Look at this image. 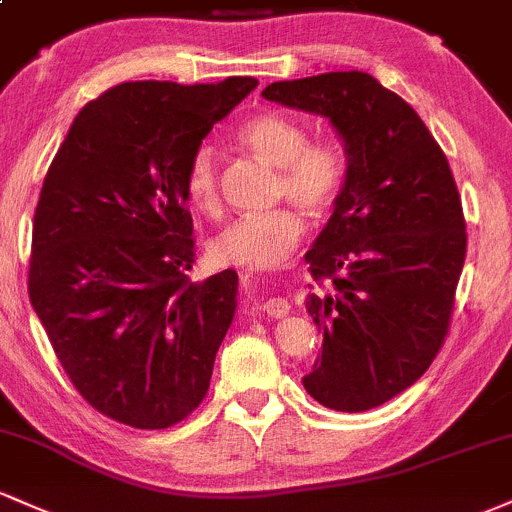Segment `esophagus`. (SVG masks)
Masks as SVG:
<instances>
[{"instance_id":"1","label":"esophagus","mask_w":512,"mask_h":512,"mask_svg":"<svg viewBox=\"0 0 512 512\" xmlns=\"http://www.w3.org/2000/svg\"><path fill=\"white\" fill-rule=\"evenodd\" d=\"M289 301L284 299H267L262 303V313H265L267 318H284L289 316Z\"/></svg>"}]
</instances>
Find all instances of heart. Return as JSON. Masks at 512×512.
Returning a JSON list of instances; mask_svg holds the SVG:
<instances>
[{
	"label": "heart",
	"instance_id": "1",
	"mask_svg": "<svg viewBox=\"0 0 512 512\" xmlns=\"http://www.w3.org/2000/svg\"><path fill=\"white\" fill-rule=\"evenodd\" d=\"M238 140L257 157L279 167L277 196L291 199L308 213H325L345 192L350 153L338 138L311 140L308 126L282 111H260L238 128ZM184 194L196 211L216 216L221 209V170L211 145H196L184 165ZM306 233V221L294 206L245 213L228 223L209 243L221 265L269 269L282 265Z\"/></svg>",
	"mask_w": 512,
	"mask_h": 512
}]
</instances>
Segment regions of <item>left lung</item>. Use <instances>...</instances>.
I'll list each match as a JSON object with an SVG mask.
<instances>
[{
	"instance_id": "1",
	"label": "left lung",
	"mask_w": 512,
	"mask_h": 512,
	"mask_svg": "<svg viewBox=\"0 0 512 512\" xmlns=\"http://www.w3.org/2000/svg\"><path fill=\"white\" fill-rule=\"evenodd\" d=\"M262 97L330 119L350 153L306 252L323 352L303 389L333 411H369L428 372L447 338L466 257L457 184L413 106L367 72L274 82Z\"/></svg>"
}]
</instances>
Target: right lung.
Instances as JSON below:
<instances>
[{
  "label": "right lung",
  "instance_id": "add662e5",
  "mask_svg": "<svg viewBox=\"0 0 512 512\" xmlns=\"http://www.w3.org/2000/svg\"><path fill=\"white\" fill-rule=\"evenodd\" d=\"M257 87L123 82L82 106L33 216L28 299L77 393L138 430L204 401L235 316L233 269L192 282L184 165Z\"/></svg>",
  "mask_w": 512,
  "mask_h": 512
}]
</instances>
